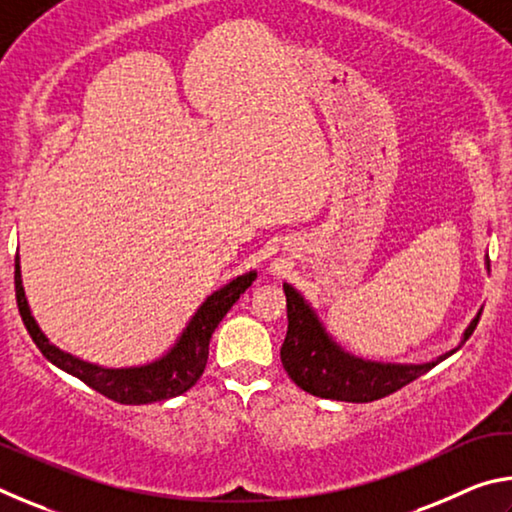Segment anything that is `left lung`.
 <instances>
[{
  "mask_svg": "<svg viewBox=\"0 0 512 512\" xmlns=\"http://www.w3.org/2000/svg\"><path fill=\"white\" fill-rule=\"evenodd\" d=\"M485 271L490 273V259L485 255ZM287 296L289 329L282 343L280 359L287 375L296 384L316 397L336 402H375L381 397L400 391L413 379L422 377L440 361L452 357L458 348L470 339L476 323H479L483 307L476 311L470 325L463 329L456 348L440 354L427 363H384L357 357V354L341 348V343L327 332L323 318L311 307L302 293L284 282Z\"/></svg>",
  "mask_w": 512,
  "mask_h": 512,
  "instance_id": "left-lung-1",
  "label": "left lung"
}]
</instances>
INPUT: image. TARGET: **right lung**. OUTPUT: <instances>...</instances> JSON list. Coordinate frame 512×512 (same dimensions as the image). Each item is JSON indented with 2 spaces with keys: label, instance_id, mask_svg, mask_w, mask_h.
I'll return each instance as SVG.
<instances>
[{
  "label": "right lung",
  "instance_id": "1",
  "mask_svg": "<svg viewBox=\"0 0 512 512\" xmlns=\"http://www.w3.org/2000/svg\"><path fill=\"white\" fill-rule=\"evenodd\" d=\"M255 277L257 271L241 273L232 277L230 282H225L223 287L212 291L198 305L185 327L180 329L176 341L160 357L140 363V366L108 368L99 366V363L85 361L72 352L60 350L58 345L47 339V334L40 329L38 320L33 318V311L29 307L27 293H24L22 284L20 253L15 255L17 309H20L24 327L31 334L33 343L38 345L42 357L54 363L56 368L67 372V375L81 379L83 384H88L97 393L106 395L119 404H151L187 393L203 375L214 329L219 327L223 316L239 300L241 293L255 282Z\"/></svg>",
  "mask_w": 512,
  "mask_h": 512
}]
</instances>
